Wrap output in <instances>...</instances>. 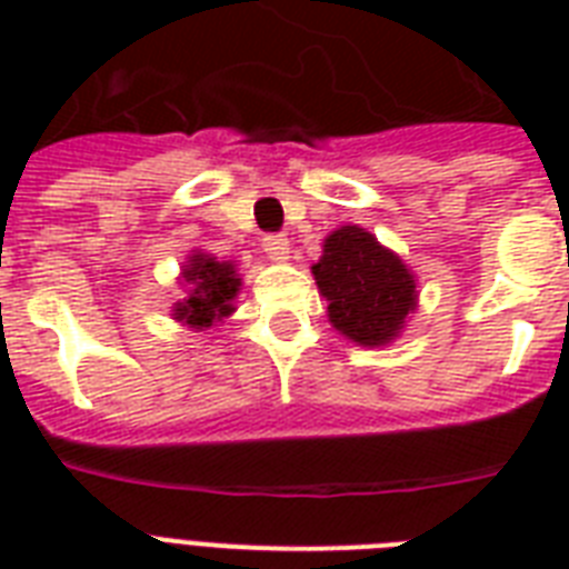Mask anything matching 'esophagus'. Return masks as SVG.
<instances>
[{
    "label": "esophagus",
    "mask_w": 569,
    "mask_h": 569,
    "mask_svg": "<svg viewBox=\"0 0 569 569\" xmlns=\"http://www.w3.org/2000/svg\"><path fill=\"white\" fill-rule=\"evenodd\" d=\"M262 250L268 253V259L283 262V259H289V239H286V236H280V232H274V236H266V239H262Z\"/></svg>",
    "instance_id": "34e87169"
}]
</instances>
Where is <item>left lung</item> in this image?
<instances>
[{
    "label": "left lung",
    "instance_id": "8db88e82",
    "mask_svg": "<svg viewBox=\"0 0 569 569\" xmlns=\"http://www.w3.org/2000/svg\"><path fill=\"white\" fill-rule=\"evenodd\" d=\"M312 277L328 298L330 325L363 348L392 342L419 298L401 257L357 223L330 232Z\"/></svg>",
    "mask_w": 569,
    "mask_h": 569
}]
</instances>
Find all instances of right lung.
<instances>
[{
  "instance_id": "1",
  "label": "right lung",
  "mask_w": 569,
  "mask_h": 569,
  "mask_svg": "<svg viewBox=\"0 0 569 569\" xmlns=\"http://www.w3.org/2000/svg\"><path fill=\"white\" fill-rule=\"evenodd\" d=\"M186 298L173 303V319L194 330H206L223 321L236 307L241 277L232 262H218L209 253H191L182 266Z\"/></svg>"
}]
</instances>
